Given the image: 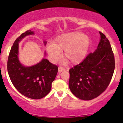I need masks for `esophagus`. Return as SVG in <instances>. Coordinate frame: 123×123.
<instances>
[{
	"label": "esophagus",
	"mask_w": 123,
	"mask_h": 123,
	"mask_svg": "<svg viewBox=\"0 0 123 123\" xmlns=\"http://www.w3.org/2000/svg\"><path fill=\"white\" fill-rule=\"evenodd\" d=\"M58 70H59V72L65 71V70H66V68H64V67H61V66H60V67H59V68H58Z\"/></svg>",
	"instance_id": "1"
}]
</instances>
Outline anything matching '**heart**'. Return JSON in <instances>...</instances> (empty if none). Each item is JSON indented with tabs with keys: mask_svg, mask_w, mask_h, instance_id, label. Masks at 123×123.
Segmentation results:
<instances>
[{
	"mask_svg": "<svg viewBox=\"0 0 123 123\" xmlns=\"http://www.w3.org/2000/svg\"><path fill=\"white\" fill-rule=\"evenodd\" d=\"M90 45V38L80 32L62 34L56 37L53 43L47 46V51L53 61H56L64 51L63 58L71 64L80 62L86 56Z\"/></svg>",
	"mask_w": 123,
	"mask_h": 123,
	"instance_id": "b5f03b06",
	"label": "heart"
}]
</instances>
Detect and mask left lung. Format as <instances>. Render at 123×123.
I'll list each match as a JSON object with an SVG mask.
<instances>
[{
	"label": "left lung",
	"instance_id": "1",
	"mask_svg": "<svg viewBox=\"0 0 123 123\" xmlns=\"http://www.w3.org/2000/svg\"><path fill=\"white\" fill-rule=\"evenodd\" d=\"M100 40L94 53L69 70V88L78 99L89 100L101 94L111 81L115 67L110 42L99 32Z\"/></svg>",
	"mask_w": 123,
	"mask_h": 123
}]
</instances>
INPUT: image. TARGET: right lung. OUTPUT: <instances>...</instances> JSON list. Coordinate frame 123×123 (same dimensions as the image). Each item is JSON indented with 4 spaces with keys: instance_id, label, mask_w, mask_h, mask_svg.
<instances>
[{
    "instance_id": "right-lung-1",
    "label": "right lung",
    "mask_w": 123,
    "mask_h": 123,
    "mask_svg": "<svg viewBox=\"0 0 123 123\" xmlns=\"http://www.w3.org/2000/svg\"><path fill=\"white\" fill-rule=\"evenodd\" d=\"M33 34L29 30L16 38L10 51L7 70L12 83L18 92L28 98L40 99L50 92L51 83L58 72V67L46 59H43L31 67H24L19 62L18 57V43L25 36Z\"/></svg>"
}]
</instances>
